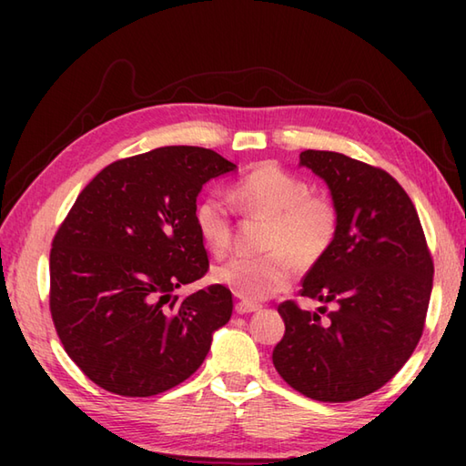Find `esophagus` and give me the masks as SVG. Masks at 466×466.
<instances>
[{"instance_id": "esophagus-1", "label": "esophagus", "mask_w": 466, "mask_h": 466, "mask_svg": "<svg viewBox=\"0 0 466 466\" xmlns=\"http://www.w3.org/2000/svg\"><path fill=\"white\" fill-rule=\"evenodd\" d=\"M256 310H260V306H258V304L244 302V300L236 304V312H238V314H250V312H256Z\"/></svg>"}]
</instances>
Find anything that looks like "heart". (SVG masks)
<instances>
[{
  "instance_id": "heart-1",
  "label": "heart",
  "mask_w": 466,
  "mask_h": 466,
  "mask_svg": "<svg viewBox=\"0 0 466 466\" xmlns=\"http://www.w3.org/2000/svg\"><path fill=\"white\" fill-rule=\"evenodd\" d=\"M230 200L244 216L266 218L260 256H234L216 266L212 280L248 302L289 289L296 266H312L330 250L339 232V212L329 198L310 194L304 177L266 164L232 186ZM196 230L214 256L232 244V210L220 194H208L194 210Z\"/></svg>"
}]
</instances>
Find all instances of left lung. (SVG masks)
<instances>
[{
	"label": "left lung",
	"mask_w": 466,
	"mask_h": 466,
	"mask_svg": "<svg viewBox=\"0 0 466 466\" xmlns=\"http://www.w3.org/2000/svg\"><path fill=\"white\" fill-rule=\"evenodd\" d=\"M339 212V232L302 280L300 296L334 304L326 317L286 300L272 362L294 390L349 402L379 390L417 349L434 266L417 208L394 177L339 152L306 150Z\"/></svg>",
	"instance_id": "left-lung-1"
}]
</instances>
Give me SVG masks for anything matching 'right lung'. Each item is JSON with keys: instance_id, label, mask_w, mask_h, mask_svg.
<instances>
[{"instance_id": "right-lung-1", "label": "right lung", "mask_w": 466, "mask_h": 466, "mask_svg": "<svg viewBox=\"0 0 466 466\" xmlns=\"http://www.w3.org/2000/svg\"><path fill=\"white\" fill-rule=\"evenodd\" d=\"M236 164L214 150L166 146L124 157L77 196L49 254V310L69 359L104 390L154 397L200 369L232 292L186 299L208 254L196 230L202 186Z\"/></svg>"}]
</instances>
